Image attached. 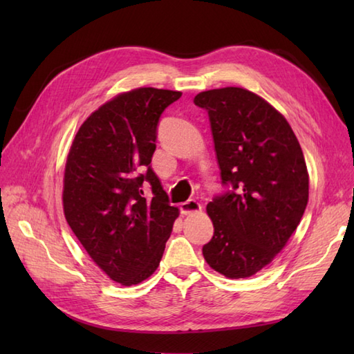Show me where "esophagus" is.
<instances>
[{
    "label": "esophagus",
    "instance_id": "obj_1",
    "mask_svg": "<svg viewBox=\"0 0 354 354\" xmlns=\"http://www.w3.org/2000/svg\"><path fill=\"white\" fill-rule=\"evenodd\" d=\"M179 209H181L183 214H192V213H198L202 209V205L199 204V202L196 199H189L185 201L181 204V207H179Z\"/></svg>",
    "mask_w": 354,
    "mask_h": 354
}]
</instances>
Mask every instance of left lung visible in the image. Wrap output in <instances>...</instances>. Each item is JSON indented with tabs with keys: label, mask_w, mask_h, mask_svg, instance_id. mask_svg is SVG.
<instances>
[{
	"label": "left lung",
	"mask_w": 354,
	"mask_h": 354,
	"mask_svg": "<svg viewBox=\"0 0 354 354\" xmlns=\"http://www.w3.org/2000/svg\"><path fill=\"white\" fill-rule=\"evenodd\" d=\"M194 104L208 112L228 187L207 205L214 234L202 254L225 277H251L275 259L304 214L309 175L303 150L280 112L248 89H209Z\"/></svg>",
	"instance_id": "1"
}]
</instances>
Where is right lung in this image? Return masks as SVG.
I'll return each mask as SVG.
<instances>
[{"instance_id":"1","label":"right lung","mask_w":354,"mask_h":354,"mask_svg":"<svg viewBox=\"0 0 354 354\" xmlns=\"http://www.w3.org/2000/svg\"><path fill=\"white\" fill-rule=\"evenodd\" d=\"M181 95L158 88L118 94L85 120L66 158L65 219L95 265L124 286L155 272L179 214L150 162L160 117Z\"/></svg>"}]
</instances>
